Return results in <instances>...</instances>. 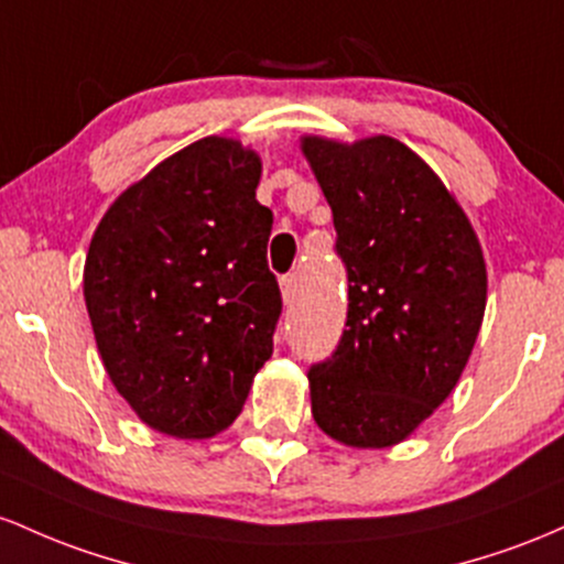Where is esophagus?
<instances>
[{
	"label": "esophagus",
	"mask_w": 564,
	"mask_h": 564,
	"mask_svg": "<svg viewBox=\"0 0 564 564\" xmlns=\"http://www.w3.org/2000/svg\"><path fill=\"white\" fill-rule=\"evenodd\" d=\"M280 290H282V301L293 303L295 295H299V282H295V274H284L280 280Z\"/></svg>",
	"instance_id": "34e87169"
}]
</instances>
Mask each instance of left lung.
<instances>
[{
    "label": "left lung",
    "instance_id": "8db88e82",
    "mask_svg": "<svg viewBox=\"0 0 564 564\" xmlns=\"http://www.w3.org/2000/svg\"><path fill=\"white\" fill-rule=\"evenodd\" d=\"M349 274L346 330L308 370L312 415L359 451L400 445L451 397L487 303L482 245L464 207L389 135H303Z\"/></svg>",
    "mask_w": 564,
    "mask_h": 564
}]
</instances>
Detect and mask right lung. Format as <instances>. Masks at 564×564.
I'll return each instance as SVG.
<instances>
[{"instance_id": "add662e5", "label": "right lung", "mask_w": 564, "mask_h": 564, "mask_svg": "<svg viewBox=\"0 0 564 564\" xmlns=\"http://www.w3.org/2000/svg\"><path fill=\"white\" fill-rule=\"evenodd\" d=\"M258 181L250 145L202 138L124 188L93 234L82 284L95 344L154 432L207 440L229 429L274 351V218Z\"/></svg>"}]
</instances>
